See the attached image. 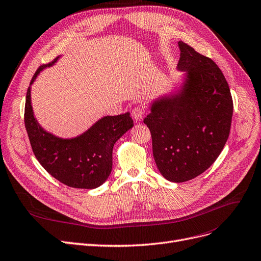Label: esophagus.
Returning a JSON list of instances; mask_svg holds the SVG:
<instances>
[{"label": "esophagus", "instance_id": "34e87169", "mask_svg": "<svg viewBox=\"0 0 261 261\" xmlns=\"http://www.w3.org/2000/svg\"><path fill=\"white\" fill-rule=\"evenodd\" d=\"M144 115H145V111H144L142 108H140V106H138V108H136V109H133V111H132V117L137 121H141L144 117Z\"/></svg>", "mask_w": 261, "mask_h": 261}]
</instances>
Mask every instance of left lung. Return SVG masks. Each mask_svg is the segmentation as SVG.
<instances>
[{"instance_id": "1", "label": "left lung", "mask_w": 261, "mask_h": 261, "mask_svg": "<svg viewBox=\"0 0 261 261\" xmlns=\"http://www.w3.org/2000/svg\"><path fill=\"white\" fill-rule=\"evenodd\" d=\"M177 69L187 72L179 93L163 96L144 119L152 153L163 177L181 182L197 177L219 156L228 140L232 96L216 63L178 42Z\"/></svg>"}]
</instances>
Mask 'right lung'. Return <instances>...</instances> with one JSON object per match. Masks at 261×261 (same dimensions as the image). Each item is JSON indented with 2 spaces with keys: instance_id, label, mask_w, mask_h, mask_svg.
I'll return each mask as SVG.
<instances>
[{
  "instance_id": "add662e5",
  "label": "right lung",
  "mask_w": 261,
  "mask_h": 261,
  "mask_svg": "<svg viewBox=\"0 0 261 261\" xmlns=\"http://www.w3.org/2000/svg\"><path fill=\"white\" fill-rule=\"evenodd\" d=\"M57 59L38 67L30 84L38 73L53 65ZM24 125L36 159L51 176L69 187L93 189L110 176L114 144L133 127V120L129 113L106 116L80 137L71 140L57 138L42 129L35 120L31 106V87H29Z\"/></svg>"
}]
</instances>
